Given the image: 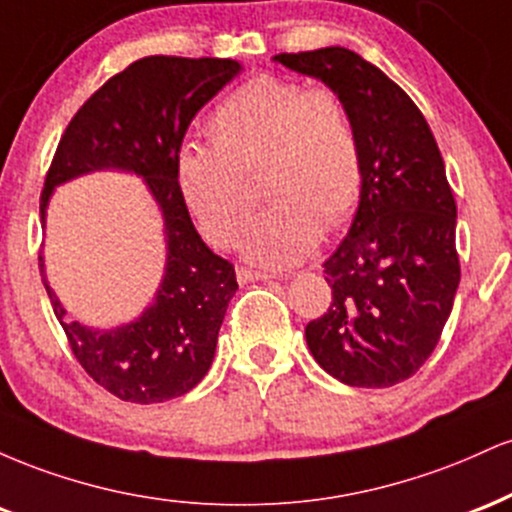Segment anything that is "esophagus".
I'll list each match as a JSON object with an SVG mask.
<instances>
[{"label": "esophagus", "mask_w": 512, "mask_h": 512, "mask_svg": "<svg viewBox=\"0 0 512 512\" xmlns=\"http://www.w3.org/2000/svg\"><path fill=\"white\" fill-rule=\"evenodd\" d=\"M267 279H274V276L267 272H255V269H245V267L238 269L240 284H248V281H267Z\"/></svg>", "instance_id": "1"}]
</instances>
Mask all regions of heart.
I'll return each instance as SVG.
<instances>
[{
	"label": "heart",
	"instance_id": "obj_1",
	"mask_svg": "<svg viewBox=\"0 0 512 512\" xmlns=\"http://www.w3.org/2000/svg\"><path fill=\"white\" fill-rule=\"evenodd\" d=\"M214 144L190 142L175 158L185 207L219 245L238 243L251 208L244 175L263 166L273 204L245 229L243 250L264 267L298 264L356 207L361 137L337 91L257 76L216 108Z\"/></svg>",
	"mask_w": 512,
	"mask_h": 512
}]
</instances>
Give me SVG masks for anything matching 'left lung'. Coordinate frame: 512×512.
<instances>
[{
	"label": "left lung",
	"mask_w": 512,
	"mask_h": 512,
	"mask_svg": "<svg viewBox=\"0 0 512 512\" xmlns=\"http://www.w3.org/2000/svg\"><path fill=\"white\" fill-rule=\"evenodd\" d=\"M274 62L337 91L363 151L354 221L325 262L332 305L308 322L305 342L339 383L397 385L433 354L460 284L443 156L414 101L356 52H281Z\"/></svg>",
	"instance_id": "8db88e82"
}]
</instances>
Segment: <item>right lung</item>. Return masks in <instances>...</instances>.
I'll list each match as a JSON object with an SVG mask.
<instances>
[{
    "label": "right lung",
    "instance_id": "add662e5",
    "mask_svg": "<svg viewBox=\"0 0 512 512\" xmlns=\"http://www.w3.org/2000/svg\"><path fill=\"white\" fill-rule=\"evenodd\" d=\"M243 72L236 60L144 57L93 93L72 117L40 197L48 221L55 187L101 170L144 180L163 219L166 264L154 301L117 327L72 320L45 274L40 276L76 361L110 395L137 404L168 402L190 392L214 361L216 339L233 293L236 269L207 248L175 182V158L187 127L228 81Z\"/></svg>",
    "mask_w": 512,
    "mask_h": 512
}]
</instances>
